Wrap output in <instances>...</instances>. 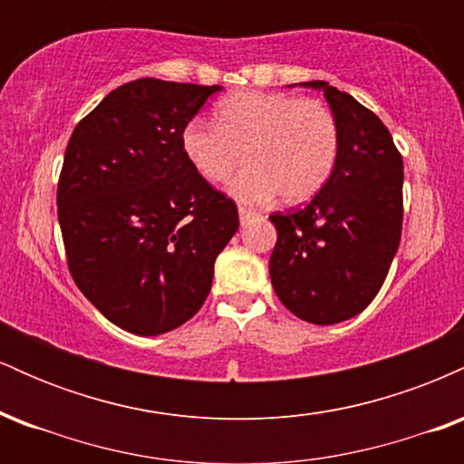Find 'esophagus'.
<instances>
[{
    "mask_svg": "<svg viewBox=\"0 0 464 464\" xmlns=\"http://www.w3.org/2000/svg\"><path fill=\"white\" fill-rule=\"evenodd\" d=\"M237 214H239V222H242V227H246L248 222H253V220H259V214H255V211H250V209H244V207H239L237 209Z\"/></svg>",
    "mask_w": 464,
    "mask_h": 464,
    "instance_id": "1",
    "label": "esophagus"
}]
</instances>
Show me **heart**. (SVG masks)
Segmentation results:
<instances>
[{"mask_svg":"<svg viewBox=\"0 0 464 464\" xmlns=\"http://www.w3.org/2000/svg\"><path fill=\"white\" fill-rule=\"evenodd\" d=\"M180 150L207 183H222L246 161L227 191L244 205L275 194L299 205L332 177L340 150L335 115L318 100L290 93L237 92L216 106V126L191 120L180 130Z\"/></svg>","mask_w":464,"mask_h":464,"instance_id":"obj_1","label":"heart"}]
</instances>
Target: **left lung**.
I'll list each match as a JSON object with an SVG mask.
<instances>
[{
	"label": "left lung",
	"instance_id": "1",
	"mask_svg": "<svg viewBox=\"0 0 464 464\" xmlns=\"http://www.w3.org/2000/svg\"><path fill=\"white\" fill-rule=\"evenodd\" d=\"M299 84L327 100L340 150L332 177L303 209L270 216V281L301 321L334 324L358 316L384 284L401 239L403 161L380 117L353 95L324 80Z\"/></svg>",
	"mask_w": 464,
	"mask_h": 464
}]
</instances>
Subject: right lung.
Here are the masks:
<instances>
[{"mask_svg":"<svg viewBox=\"0 0 464 464\" xmlns=\"http://www.w3.org/2000/svg\"><path fill=\"white\" fill-rule=\"evenodd\" d=\"M220 84L140 78L72 132L58 222L73 281L111 323L161 335L200 310L237 207L194 172L180 130Z\"/></svg>","mask_w":464,"mask_h":464,"instance_id":"1","label":"right lung"}]
</instances>
